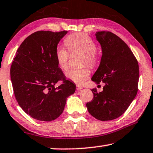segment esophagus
I'll return each instance as SVG.
<instances>
[{"label":"esophagus","instance_id":"esophagus-1","mask_svg":"<svg viewBox=\"0 0 153 153\" xmlns=\"http://www.w3.org/2000/svg\"><path fill=\"white\" fill-rule=\"evenodd\" d=\"M83 89L82 87L79 86V85H77V86H76V89L78 91H80V90H81V89Z\"/></svg>","mask_w":153,"mask_h":153}]
</instances>
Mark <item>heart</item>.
I'll return each instance as SVG.
<instances>
[{"label": "heart", "mask_w": 153, "mask_h": 153, "mask_svg": "<svg viewBox=\"0 0 153 153\" xmlns=\"http://www.w3.org/2000/svg\"><path fill=\"white\" fill-rule=\"evenodd\" d=\"M65 43L71 52H78L84 54L83 63L93 66L97 62L96 53L97 45L88 35L82 33L68 36L65 39ZM69 53L63 47L58 45L55 50V59L58 66L63 71L68 68ZM90 75V71L87 68L71 69L66 73L67 78L78 85H82Z\"/></svg>", "instance_id": "b5f03b06"}]
</instances>
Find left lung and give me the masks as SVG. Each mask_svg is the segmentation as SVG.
I'll return each instance as SVG.
<instances>
[{"label":"left lung","mask_w":153,"mask_h":153,"mask_svg":"<svg viewBox=\"0 0 153 153\" xmlns=\"http://www.w3.org/2000/svg\"><path fill=\"white\" fill-rule=\"evenodd\" d=\"M95 36L102 56L91 80L104 86L101 92L91 89L93 99L86 106L96 119L112 120L123 115L136 97L139 68L131 50L120 38L109 31H98Z\"/></svg>","instance_id":"left-lung-1"}]
</instances>
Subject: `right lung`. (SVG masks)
Instances as JSON below:
<instances>
[{"label":"right lung","mask_w":153,"mask_h":153,"mask_svg":"<svg viewBox=\"0 0 153 153\" xmlns=\"http://www.w3.org/2000/svg\"><path fill=\"white\" fill-rule=\"evenodd\" d=\"M68 31L39 30L18 48L10 68L14 93L19 106L40 121L54 120L64 111L75 85L65 78L55 59L59 42ZM62 80L57 88L55 85Z\"/></svg>","instance_id":"1"}]
</instances>
